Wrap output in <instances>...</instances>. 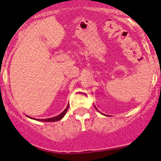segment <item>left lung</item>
<instances>
[{
	"label": "left lung",
	"instance_id": "left-lung-1",
	"mask_svg": "<svg viewBox=\"0 0 161 161\" xmlns=\"http://www.w3.org/2000/svg\"><path fill=\"white\" fill-rule=\"evenodd\" d=\"M95 108H96V110H98V109H97V108H96V107H95Z\"/></svg>",
	"mask_w": 161,
	"mask_h": 161
}]
</instances>
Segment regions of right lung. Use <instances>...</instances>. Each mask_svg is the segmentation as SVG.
<instances>
[{
	"instance_id": "add662e5",
	"label": "right lung",
	"mask_w": 161,
	"mask_h": 161,
	"mask_svg": "<svg viewBox=\"0 0 161 161\" xmlns=\"http://www.w3.org/2000/svg\"><path fill=\"white\" fill-rule=\"evenodd\" d=\"M69 108V104L68 105H67V107L65 108V110L63 111V112L61 113V114H59V115L57 116H55L53 118H46V119H35V118H32V117H30V116H27L28 118H31V119H34V120H36V121H46V122H53V121H59V120H61L62 118L65 116V114H66V113L67 112V110H68Z\"/></svg>"
}]
</instances>
